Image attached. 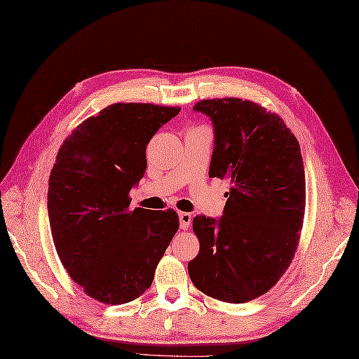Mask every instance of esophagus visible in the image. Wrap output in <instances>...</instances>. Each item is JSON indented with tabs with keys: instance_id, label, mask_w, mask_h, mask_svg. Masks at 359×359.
Here are the masks:
<instances>
[{
	"instance_id": "esophagus-1",
	"label": "esophagus",
	"mask_w": 359,
	"mask_h": 359,
	"mask_svg": "<svg viewBox=\"0 0 359 359\" xmlns=\"http://www.w3.org/2000/svg\"><path fill=\"white\" fill-rule=\"evenodd\" d=\"M178 217H180V226H181V230H187L189 226H190V222H191V215H190V213H186V212H182V213L178 215Z\"/></svg>"
}]
</instances>
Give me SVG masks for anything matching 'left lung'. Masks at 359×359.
<instances>
[{"label": "left lung", "mask_w": 359, "mask_h": 359, "mask_svg": "<svg viewBox=\"0 0 359 359\" xmlns=\"http://www.w3.org/2000/svg\"><path fill=\"white\" fill-rule=\"evenodd\" d=\"M213 121L210 178H229L222 217H194L198 256L190 280L226 303L255 300L290 266L303 226L306 181L299 142L283 120L242 99L201 100Z\"/></svg>", "instance_id": "8db88e82"}]
</instances>
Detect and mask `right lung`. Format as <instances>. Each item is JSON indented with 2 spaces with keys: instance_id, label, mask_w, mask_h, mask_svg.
Masks as SVG:
<instances>
[{
  "instance_id": "1",
  "label": "right lung",
  "mask_w": 359,
  "mask_h": 359,
  "mask_svg": "<svg viewBox=\"0 0 359 359\" xmlns=\"http://www.w3.org/2000/svg\"><path fill=\"white\" fill-rule=\"evenodd\" d=\"M180 111L114 103L60 146L48 180L51 236L67 273L94 300L138 299L178 231L177 212L129 210V191L146 172L147 143Z\"/></svg>"
}]
</instances>
